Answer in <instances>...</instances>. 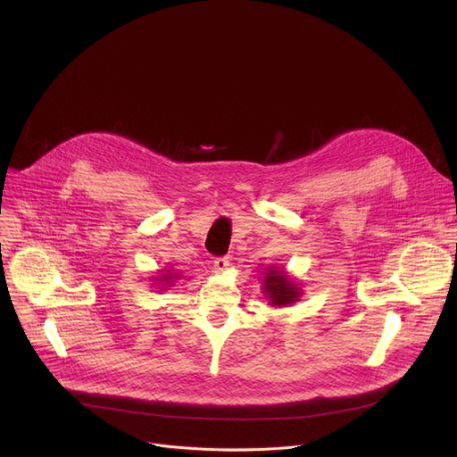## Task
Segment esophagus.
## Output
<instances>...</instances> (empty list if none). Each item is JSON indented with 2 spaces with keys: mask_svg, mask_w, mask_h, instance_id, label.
I'll return each mask as SVG.
<instances>
[{
  "mask_svg": "<svg viewBox=\"0 0 457 457\" xmlns=\"http://www.w3.org/2000/svg\"><path fill=\"white\" fill-rule=\"evenodd\" d=\"M228 268H229V260H228L226 256L217 258L215 262H213V270H215V273H219V275H222Z\"/></svg>",
  "mask_w": 457,
  "mask_h": 457,
  "instance_id": "obj_1",
  "label": "esophagus"
}]
</instances>
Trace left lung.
<instances>
[{
    "label": "left lung",
    "mask_w": 457,
    "mask_h": 457,
    "mask_svg": "<svg viewBox=\"0 0 457 457\" xmlns=\"http://www.w3.org/2000/svg\"><path fill=\"white\" fill-rule=\"evenodd\" d=\"M262 293L271 307H287L302 298V286L280 268H268L262 278Z\"/></svg>",
    "instance_id": "obj_1"
}]
</instances>
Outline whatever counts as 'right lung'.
Masks as SVG:
<instances>
[{
	"instance_id": "1",
	"label": "right lung",
	"mask_w": 457,
	"mask_h": 457,
	"mask_svg": "<svg viewBox=\"0 0 457 457\" xmlns=\"http://www.w3.org/2000/svg\"><path fill=\"white\" fill-rule=\"evenodd\" d=\"M177 278H180V275L175 273V270L164 268V270H159V275H157V277H154V280H155L154 286H157V289L164 291L166 287H171Z\"/></svg>"
}]
</instances>
